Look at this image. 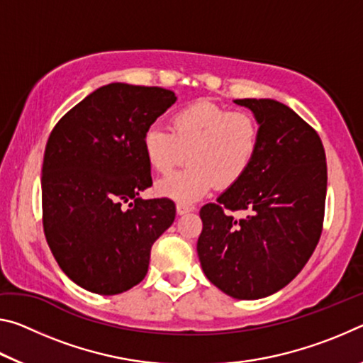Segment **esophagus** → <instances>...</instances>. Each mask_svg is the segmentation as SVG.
Segmentation results:
<instances>
[{
  "instance_id": "34e87169",
  "label": "esophagus",
  "mask_w": 363,
  "mask_h": 363,
  "mask_svg": "<svg viewBox=\"0 0 363 363\" xmlns=\"http://www.w3.org/2000/svg\"><path fill=\"white\" fill-rule=\"evenodd\" d=\"M195 208L194 206H190V205H186V203H177L176 205V211H177V214H186V213H190V211H194Z\"/></svg>"
}]
</instances>
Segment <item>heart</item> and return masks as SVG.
Segmentation results:
<instances>
[{"label": "heart", "mask_w": 363, "mask_h": 363, "mask_svg": "<svg viewBox=\"0 0 363 363\" xmlns=\"http://www.w3.org/2000/svg\"><path fill=\"white\" fill-rule=\"evenodd\" d=\"M171 133L147 128L143 149L149 167L168 174L189 160V167L157 184L158 194L177 201H194L218 184L229 189L253 167L261 145V126L248 110H230L199 101L177 110L169 120Z\"/></svg>", "instance_id": "obj_1"}]
</instances>
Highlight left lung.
Instances as JSON below:
<instances>
[{
  "mask_svg": "<svg viewBox=\"0 0 363 363\" xmlns=\"http://www.w3.org/2000/svg\"><path fill=\"white\" fill-rule=\"evenodd\" d=\"M259 121L253 167L216 203L201 206L196 242L201 269L235 299H259L301 272L320 240L327 162L317 131L274 99H237ZM248 211L247 218L231 216Z\"/></svg>",
  "mask_w": 363,
  "mask_h": 363,
  "instance_id": "obj_1",
  "label": "left lung"
}]
</instances>
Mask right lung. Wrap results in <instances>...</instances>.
<instances>
[{
	"mask_svg": "<svg viewBox=\"0 0 363 363\" xmlns=\"http://www.w3.org/2000/svg\"><path fill=\"white\" fill-rule=\"evenodd\" d=\"M174 102L158 86L110 83L49 134L43 229L60 269L84 290L118 294L143 281L152 245L173 224V200L138 195L152 186L144 133Z\"/></svg>",
	"mask_w": 363,
	"mask_h": 363,
	"instance_id": "1",
	"label": "right lung"
}]
</instances>
